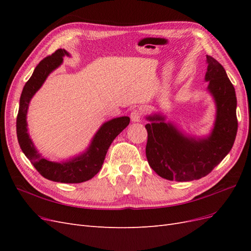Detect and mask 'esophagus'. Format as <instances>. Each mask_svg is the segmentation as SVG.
<instances>
[{"label": "esophagus", "mask_w": 251, "mask_h": 251, "mask_svg": "<svg viewBox=\"0 0 251 251\" xmlns=\"http://www.w3.org/2000/svg\"><path fill=\"white\" fill-rule=\"evenodd\" d=\"M131 120L134 121V123H137V121H140L141 117H142V110L141 108H135L132 110L131 112Z\"/></svg>", "instance_id": "1"}]
</instances>
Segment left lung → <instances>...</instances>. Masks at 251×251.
I'll use <instances>...</instances> for the list:
<instances>
[{
    "instance_id": "left-lung-1",
    "label": "left lung",
    "mask_w": 251,
    "mask_h": 251,
    "mask_svg": "<svg viewBox=\"0 0 251 251\" xmlns=\"http://www.w3.org/2000/svg\"><path fill=\"white\" fill-rule=\"evenodd\" d=\"M208 91L217 104V118L209 137H185L160 115L148 117L146 148L150 166L159 176L178 182L208 175L229 153L238 132L237 97L231 81L218 60L206 55Z\"/></svg>"
}]
</instances>
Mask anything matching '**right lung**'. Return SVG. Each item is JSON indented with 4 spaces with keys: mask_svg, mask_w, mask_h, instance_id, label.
Segmentation results:
<instances>
[{
    "mask_svg": "<svg viewBox=\"0 0 251 251\" xmlns=\"http://www.w3.org/2000/svg\"><path fill=\"white\" fill-rule=\"evenodd\" d=\"M69 55L66 50L57 49L45 57L36 66L33 74L23 89L17 117V135L23 153L44 178L62 183H80L93 178L100 171L107 151L113 140L130 124V118H114L101 126L95 134L88 151L67 162H52L37 153L27 132L26 115L32 96L39 90L48 75L63 63V57Z\"/></svg>",
    "mask_w": 251,
    "mask_h": 251,
    "instance_id": "add662e5",
    "label": "right lung"
}]
</instances>
